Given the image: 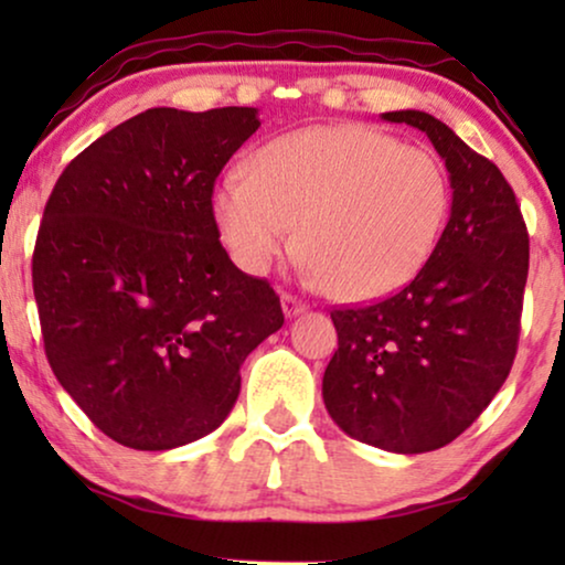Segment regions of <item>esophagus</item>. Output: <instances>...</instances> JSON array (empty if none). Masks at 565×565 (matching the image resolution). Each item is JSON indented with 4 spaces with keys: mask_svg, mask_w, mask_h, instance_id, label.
Listing matches in <instances>:
<instances>
[{
    "mask_svg": "<svg viewBox=\"0 0 565 565\" xmlns=\"http://www.w3.org/2000/svg\"><path fill=\"white\" fill-rule=\"evenodd\" d=\"M306 308L308 306L298 296H292V292H282V311H285V316H288V319H292V316H298V313H303Z\"/></svg>",
    "mask_w": 565,
    "mask_h": 565,
    "instance_id": "1",
    "label": "esophagus"
}]
</instances>
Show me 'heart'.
<instances>
[{"label":"heart","mask_w":565,"mask_h":565,"mask_svg":"<svg viewBox=\"0 0 565 565\" xmlns=\"http://www.w3.org/2000/svg\"><path fill=\"white\" fill-rule=\"evenodd\" d=\"M213 218L238 267L267 273L298 244L306 273L342 300L396 292L427 265L450 215L435 153L365 126L280 136L213 192Z\"/></svg>","instance_id":"1"}]
</instances>
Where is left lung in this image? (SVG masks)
<instances>
[{"mask_svg":"<svg viewBox=\"0 0 565 565\" xmlns=\"http://www.w3.org/2000/svg\"><path fill=\"white\" fill-rule=\"evenodd\" d=\"M429 136L450 172V221L396 296L334 308L339 350L323 404L347 435L391 452H429L473 424L512 370L530 236L512 184L443 120L383 113Z\"/></svg>","mask_w":565,"mask_h":565,"instance_id":"left-lung-1","label":"left lung"}]
</instances>
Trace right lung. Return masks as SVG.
Here are the masks:
<instances>
[{
  "mask_svg": "<svg viewBox=\"0 0 565 565\" xmlns=\"http://www.w3.org/2000/svg\"><path fill=\"white\" fill-rule=\"evenodd\" d=\"M254 107H151L68 161L45 203L33 292L45 358L92 424L172 450L231 414L246 354L282 327L267 280L228 259L213 218Z\"/></svg>",
  "mask_w": 565,
  "mask_h": 565,
  "instance_id": "right-lung-1",
  "label": "right lung"
}]
</instances>
